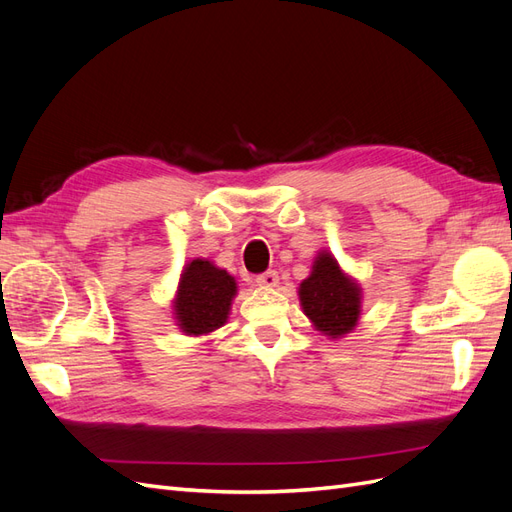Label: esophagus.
<instances>
[{
  "mask_svg": "<svg viewBox=\"0 0 512 512\" xmlns=\"http://www.w3.org/2000/svg\"><path fill=\"white\" fill-rule=\"evenodd\" d=\"M256 284L262 286V288H275L277 284H280V277H277L275 271H267L256 277Z\"/></svg>",
  "mask_w": 512,
  "mask_h": 512,
  "instance_id": "1",
  "label": "esophagus"
}]
</instances>
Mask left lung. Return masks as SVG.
Instances as JSON below:
<instances>
[{
    "label": "left lung",
    "instance_id": "1",
    "mask_svg": "<svg viewBox=\"0 0 512 512\" xmlns=\"http://www.w3.org/2000/svg\"><path fill=\"white\" fill-rule=\"evenodd\" d=\"M299 299L316 331L331 339L350 333L361 316V286L348 277L329 252H320L312 273L301 282Z\"/></svg>",
    "mask_w": 512,
    "mask_h": 512
}]
</instances>
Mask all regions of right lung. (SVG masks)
<instances>
[{
  "instance_id": "right-lung-1",
  "label": "right lung",
  "mask_w": 512,
  "mask_h": 512,
  "mask_svg": "<svg viewBox=\"0 0 512 512\" xmlns=\"http://www.w3.org/2000/svg\"><path fill=\"white\" fill-rule=\"evenodd\" d=\"M237 294L235 277L211 260L196 258L183 267L173 301L177 327L185 335H209L228 320L230 303Z\"/></svg>"
}]
</instances>
